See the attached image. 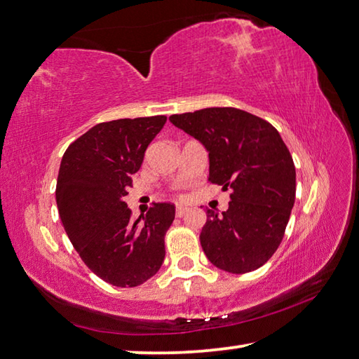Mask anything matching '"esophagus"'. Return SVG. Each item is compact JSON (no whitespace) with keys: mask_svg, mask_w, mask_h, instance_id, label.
<instances>
[{"mask_svg":"<svg viewBox=\"0 0 359 359\" xmlns=\"http://www.w3.org/2000/svg\"><path fill=\"white\" fill-rule=\"evenodd\" d=\"M186 212H187V208H184V206H176V211H175L176 217H183Z\"/></svg>","mask_w":359,"mask_h":359,"instance_id":"34e87169","label":"esophagus"}]
</instances>
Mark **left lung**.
<instances>
[{
    "label": "left lung",
    "mask_w": 359,
    "mask_h": 359,
    "mask_svg": "<svg viewBox=\"0 0 359 359\" xmlns=\"http://www.w3.org/2000/svg\"><path fill=\"white\" fill-rule=\"evenodd\" d=\"M203 144L210 181L231 189L229 210L206 211L200 233L212 265L244 274L271 259L284 238L297 192L292 154L274 126L233 107L168 118Z\"/></svg>",
    "instance_id": "1"
}]
</instances>
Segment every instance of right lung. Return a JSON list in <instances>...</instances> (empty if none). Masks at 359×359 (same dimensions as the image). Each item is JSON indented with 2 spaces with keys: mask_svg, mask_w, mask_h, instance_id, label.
<instances>
[{
  "mask_svg": "<svg viewBox=\"0 0 359 359\" xmlns=\"http://www.w3.org/2000/svg\"><path fill=\"white\" fill-rule=\"evenodd\" d=\"M165 121L157 115L99 123L69 144L61 159L56 205L62 227L85 265L115 287L143 284L165 257L163 236L175 205L154 203L147 216L132 219L123 200Z\"/></svg>",
  "mask_w": 359,
  "mask_h": 359,
  "instance_id": "1",
  "label": "right lung"
}]
</instances>
